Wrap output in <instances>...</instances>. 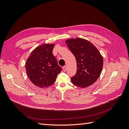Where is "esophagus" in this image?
Instances as JSON below:
<instances>
[{"label": "esophagus", "mask_w": 129, "mask_h": 129, "mask_svg": "<svg viewBox=\"0 0 129 129\" xmlns=\"http://www.w3.org/2000/svg\"><path fill=\"white\" fill-rule=\"evenodd\" d=\"M62 69H63V71L64 72H66V71H67V67H66V66H63V68H62Z\"/></svg>", "instance_id": "34e87169"}]
</instances>
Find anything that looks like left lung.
<instances>
[{
	"label": "left lung",
	"instance_id": "1",
	"mask_svg": "<svg viewBox=\"0 0 129 129\" xmlns=\"http://www.w3.org/2000/svg\"><path fill=\"white\" fill-rule=\"evenodd\" d=\"M66 43L77 62L76 74L71 78L72 83L81 88L89 87L99 79L102 72V55L91 42L84 39H69Z\"/></svg>",
	"mask_w": 129,
	"mask_h": 129
}]
</instances>
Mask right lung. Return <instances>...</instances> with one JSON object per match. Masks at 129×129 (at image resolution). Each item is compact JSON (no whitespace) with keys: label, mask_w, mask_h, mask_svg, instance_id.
I'll return each instance as SVG.
<instances>
[{"label":"right lung","mask_w":129,"mask_h":129,"mask_svg":"<svg viewBox=\"0 0 129 129\" xmlns=\"http://www.w3.org/2000/svg\"><path fill=\"white\" fill-rule=\"evenodd\" d=\"M55 44H43L33 49L25 63L26 74L36 86L45 88L56 81L62 68L52 53Z\"/></svg>","instance_id":"right-lung-1"}]
</instances>
